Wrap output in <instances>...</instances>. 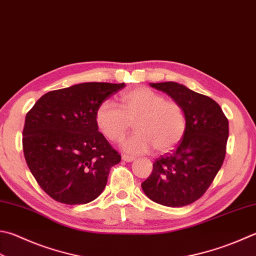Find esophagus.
<instances>
[{"label":"esophagus","mask_w":256,"mask_h":256,"mask_svg":"<svg viewBox=\"0 0 256 256\" xmlns=\"http://www.w3.org/2000/svg\"><path fill=\"white\" fill-rule=\"evenodd\" d=\"M122 160L124 162H134V159H136V157H134V156H130V155H124L122 156Z\"/></svg>","instance_id":"1"}]
</instances>
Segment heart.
<instances>
[{
	"instance_id": "b5f03b06",
	"label": "heart",
	"mask_w": 256,
	"mask_h": 256,
	"mask_svg": "<svg viewBox=\"0 0 256 256\" xmlns=\"http://www.w3.org/2000/svg\"><path fill=\"white\" fill-rule=\"evenodd\" d=\"M98 127L110 142H119L134 124L136 134L122 144L124 150L144 154L155 148L167 152L184 138L187 117L182 106L146 86H139L120 97V107L104 101L96 114Z\"/></svg>"
}]
</instances>
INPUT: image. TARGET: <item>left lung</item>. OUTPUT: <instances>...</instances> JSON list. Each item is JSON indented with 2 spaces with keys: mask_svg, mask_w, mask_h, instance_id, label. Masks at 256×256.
Instances as JSON below:
<instances>
[{
  "mask_svg": "<svg viewBox=\"0 0 256 256\" xmlns=\"http://www.w3.org/2000/svg\"><path fill=\"white\" fill-rule=\"evenodd\" d=\"M180 102L187 117L182 140L172 152L157 158L142 187L149 198L170 207L194 203L205 194L223 165L228 120L220 104L176 82L150 84Z\"/></svg>",
  "mask_w": 256,
  "mask_h": 256,
  "instance_id": "8db88e82",
  "label": "left lung"
}]
</instances>
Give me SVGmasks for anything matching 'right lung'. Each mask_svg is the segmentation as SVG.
I'll return each instance as SVG.
<instances>
[{
  "mask_svg": "<svg viewBox=\"0 0 256 256\" xmlns=\"http://www.w3.org/2000/svg\"><path fill=\"white\" fill-rule=\"evenodd\" d=\"M124 84L84 82L43 94L26 116L23 152L40 187L68 205L102 192L120 154L98 132L99 106Z\"/></svg>",
  "mask_w": 256,
  "mask_h": 256,
  "instance_id": "obj_1",
  "label": "right lung"
}]
</instances>
